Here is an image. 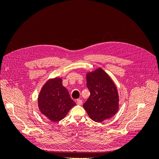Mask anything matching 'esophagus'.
Returning a JSON list of instances; mask_svg holds the SVG:
<instances>
[{
	"label": "esophagus",
	"instance_id": "obj_1",
	"mask_svg": "<svg viewBox=\"0 0 159 159\" xmlns=\"http://www.w3.org/2000/svg\"><path fill=\"white\" fill-rule=\"evenodd\" d=\"M76 103L78 104V105H82V101H81V99H77V101H76Z\"/></svg>",
	"mask_w": 159,
	"mask_h": 159
}]
</instances>
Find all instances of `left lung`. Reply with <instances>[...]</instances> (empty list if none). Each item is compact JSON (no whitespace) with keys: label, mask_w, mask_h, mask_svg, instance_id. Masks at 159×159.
<instances>
[{"label":"left lung","mask_w":159,"mask_h":159,"mask_svg":"<svg viewBox=\"0 0 159 159\" xmlns=\"http://www.w3.org/2000/svg\"><path fill=\"white\" fill-rule=\"evenodd\" d=\"M90 95L83 106L89 117L101 123L111 118L119 109V95L113 80L101 68L86 74Z\"/></svg>","instance_id":"left-lung-1"}]
</instances>
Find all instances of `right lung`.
Returning <instances> with one entry per match:
<instances>
[{
    "label": "right lung",
    "instance_id": "add662e5",
    "mask_svg": "<svg viewBox=\"0 0 159 159\" xmlns=\"http://www.w3.org/2000/svg\"><path fill=\"white\" fill-rule=\"evenodd\" d=\"M38 104L40 111L53 122L63 119L76 105L68 91L62 85V80L60 78L50 79L43 85Z\"/></svg>",
    "mask_w": 159,
    "mask_h": 159
}]
</instances>
